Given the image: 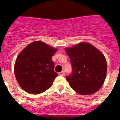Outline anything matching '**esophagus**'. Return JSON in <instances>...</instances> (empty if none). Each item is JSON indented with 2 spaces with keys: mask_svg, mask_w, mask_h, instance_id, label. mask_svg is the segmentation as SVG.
<instances>
[{
  "mask_svg": "<svg viewBox=\"0 0 120 120\" xmlns=\"http://www.w3.org/2000/svg\"><path fill=\"white\" fill-rule=\"evenodd\" d=\"M58 75L60 76H64L65 75V73H64V71H61V72L58 73Z\"/></svg>",
  "mask_w": 120,
  "mask_h": 120,
  "instance_id": "1",
  "label": "esophagus"
}]
</instances>
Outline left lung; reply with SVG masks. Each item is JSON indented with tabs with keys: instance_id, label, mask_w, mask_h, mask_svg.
<instances>
[{
	"instance_id": "left-lung-1",
	"label": "left lung",
	"mask_w": 120,
	"mask_h": 120,
	"mask_svg": "<svg viewBox=\"0 0 120 120\" xmlns=\"http://www.w3.org/2000/svg\"><path fill=\"white\" fill-rule=\"evenodd\" d=\"M65 50L73 68L72 74L66 77L71 87L81 95H90L98 91L107 75V62L102 52L87 42Z\"/></svg>"
}]
</instances>
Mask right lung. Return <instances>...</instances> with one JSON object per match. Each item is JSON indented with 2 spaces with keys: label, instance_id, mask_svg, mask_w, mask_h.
<instances>
[{
  "label": "right lung",
  "instance_id": "right-lung-1",
  "mask_svg": "<svg viewBox=\"0 0 120 120\" xmlns=\"http://www.w3.org/2000/svg\"><path fill=\"white\" fill-rule=\"evenodd\" d=\"M56 51L44 42L34 41L20 52L15 63V75L25 91L37 94L52 86L58 76L52 60Z\"/></svg>",
  "mask_w": 120,
  "mask_h": 120
}]
</instances>
